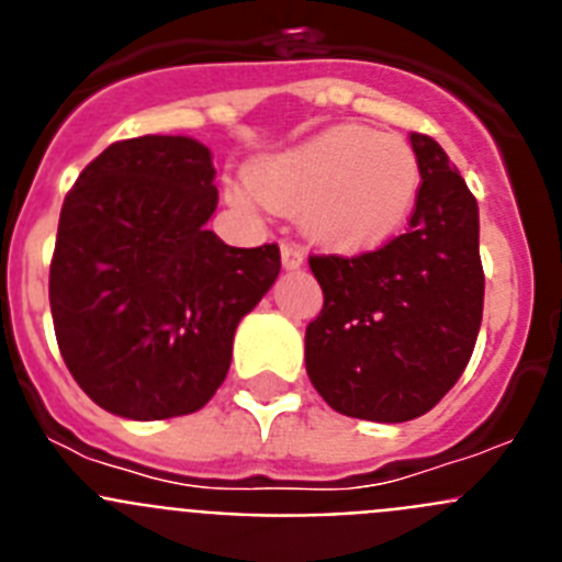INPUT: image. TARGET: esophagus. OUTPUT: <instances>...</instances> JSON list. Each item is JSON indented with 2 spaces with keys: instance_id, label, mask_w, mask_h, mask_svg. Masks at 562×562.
Segmentation results:
<instances>
[{
  "instance_id": "esophagus-1",
  "label": "esophagus",
  "mask_w": 562,
  "mask_h": 562,
  "mask_svg": "<svg viewBox=\"0 0 562 562\" xmlns=\"http://www.w3.org/2000/svg\"><path fill=\"white\" fill-rule=\"evenodd\" d=\"M304 250L297 245H292V241H284L281 245V265H284V270H301L304 267Z\"/></svg>"
}]
</instances>
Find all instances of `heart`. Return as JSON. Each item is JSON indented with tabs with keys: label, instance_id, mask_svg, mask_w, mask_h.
Masks as SVG:
<instances>
[{
	"label": "heart",
	"instance_id": "b5f03b06",
	"mask_svg": "<svg viewBox=\"0 0 562 562\" xmlns=\"http://www.w3.org/2000/svg\"><path fill=\"white\" fill-rule=\"evenodd\" d=\"M419 188V157L402 137L331 126L258 157L227 193L241 211H301L312 241L337 252H362L402 231Z\"/></svg>",
	"mask_w": 562,
	"mask_h": 562
}]
</instances>
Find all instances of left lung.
<instances>
[{
	"label": "left lung",
	"instance_id": "1",
	"mask_svg": "<svg viewBox=\"0 0 562 562\" xmlns=\"http://www.w3.org/2000/svg\"><path fill=\"white\" fill-rule=\"evenodd\" d=\"M422 188L408 233L355 258L312 256L324 310L306 326V374L342 416L408 422L467 369L484 312L479 202L445 148L411 134Z\"/></svg>",
	"mask_w": 562,
	"mask_h": 562
}]
</instances>
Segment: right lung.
Segmentation results:
<instances>
[{
    "instance_id": "right-lung-1",
    "label": "right lung",
    "mask_w": 562,
    "mask_h": 562,
    "mask_svg": "<svg viewBox=\"0 0 562 562\" xmlns=\"http://www.w3.org/2000/svg\"><path fill=\"white\" fill-rule=\"evenodd\" d=\"M211 151L182 134L112 143L67 193L49 310L69 374L123 419L200 411L233 357L238 321L276 284L278 245L231 247Z\"/></svg>"
}]
</instances>
